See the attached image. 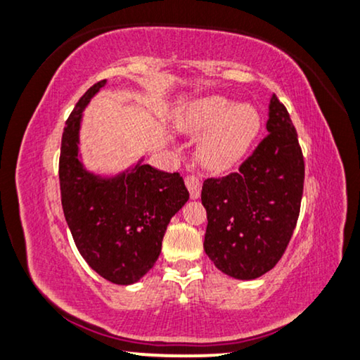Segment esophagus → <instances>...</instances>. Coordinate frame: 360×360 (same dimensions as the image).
Masks as SVG:
<instances>
[{
	"label": "esophagus",
	"mask_w": 360,
	"mask_h": 360,
	"mask_svg": "<svg viewBox=\"0 0 360 360\" xmlns=\"http://www.w3.org/2000/svg\"><path fill=\"white\" fill-rule=\"evenodd\" d=\"M186 186H188L189 194L193 199H198L201 195V179L195 174H188L184 179Z\"/></svg>",
	"instance_id": "34e87169"
}]
</instances>
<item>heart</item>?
<instances>
[{"label": "heart", "mask_w": 360, "mask_h": 360, "mask_svg": "<svg viewBox=\"0 0 360 360\" xmlns=\"http://www.w3.org/2000/svg\"><path fill=\"white\" fill-rule=\"evenodd\" d=\"M261 116L249 104L233 99L211 96L195 101L186 109L181 126L191 133L210 129L199 144V161L209 169H229L239 162L261 131Z\"/></svg>", "instance_id": "1"}]
</instances>
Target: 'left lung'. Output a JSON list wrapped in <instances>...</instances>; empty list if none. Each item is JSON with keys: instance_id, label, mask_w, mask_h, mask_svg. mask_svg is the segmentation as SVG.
Instances as JSON below:
<instances>
[{"instance_id": "left-lung-1", "label": "left lung", "mask_w": 360, "mask_h": 360, "mask_svg": "<svg viewBox=\"0 0 360 360\" xmlns=\"http://www.w3.org/2000/svg\"><path fill=\"white\" fill-rule=\"evenodd\" d=\"M266 127L269 134L238 172L207 177L201 191L207 212L204 251L217 269L236 279H256L279 262L301 211L302 149L276 94Z\"/></svg>"}]
</instances>
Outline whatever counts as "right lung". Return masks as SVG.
Here are the masks:
<instances>
[{
  "label": "right lung",
  "mask_w": 360,
  "mask_h": 360,
  "mask_svg": "<svg viewBox=\"0 0 360 360\" xmlns=\"http://www.w3.org/2000/svg\"><path fill=\"white\" fill-rule=\"evenodd\" d=\"M104 83L91 86L66 120L59 188L63 212L81 256L106 281L127 285L158 261L166 227L189 199V191L179 172L149 165H138L115 179L86 172L78 159L81 111Z\"/></svg>",
  "instance_id": "right-lung-1"
}]
</instances>
